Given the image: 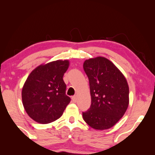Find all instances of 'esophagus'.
<instances>
[{
  "label": "esophagus",
  "instance_id": "34e87169",
  "mask_svg": "<svg viewBox=\"0 0 155 155\" xmlns=\"http://www.w3.org/2000/svg\"><path fill=\"white\" fill-rule=\"evenodd\" d=\"M72 100H73V102H76V101H77V96H76V95H74L73 97H72Z\"/></svg>",
  "mask_w": 155,
  "mask_h": 155
}]
</instances>
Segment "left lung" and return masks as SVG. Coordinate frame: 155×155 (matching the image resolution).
Returning a JSON list of instances; mask_svg holds the SVG:
<instances>
[{
    "label": "left lung",
    "instance_id": "obj_1",
    "mask_svg": "<svg viewBox=\"0 0 155 155\" xmlns=\"http://www.w3.org/2000/svg\"><path fill=\"white\" fill-rule=\"evenodd\" d=\"M83 68L90 82L91 106L83 119L96 130L114 126L124 115L129 104V88L121 72L104 57L90 58Z\"/></svg>",
    "mask_w": 155,
    "mask_h": 155
}]
</instances>
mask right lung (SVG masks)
<instances>
[{
  "label": "right lung",
  "mask_w": 155,
  "mask_h": 155,
  "mask_svg": "<svg viewBox=\"0 0 155 155\" xmlns=\"http://www.w3.org/2000/svg\"><path fill=\"white\" fill-rule=\"evenodd\" d=\"M68 66V60H58L39 65L29 74L22 99L25 111L36 122L46 124L57 120L71 101L63 79Z\"/></svg>",
  "instance_id": "obj_1"
}]
</instances>
